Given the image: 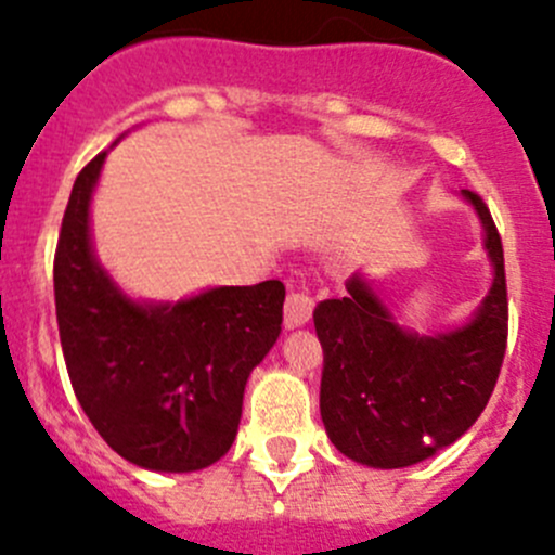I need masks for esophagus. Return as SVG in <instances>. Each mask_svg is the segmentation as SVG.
Here are the masks:
<instances>
[{
	"instance_id": "34e87169",
	"label": "esophagus",
	"mask_w": 555,
	"mask_h": 555,
	"mask_svg": "<svg viewBox=\"0 0 555 555\" xmlns=\"http://www.w3.org/2000/svg\"><path fill=\"white\" fill-rule=\"evenodd\" d=\"M313 313V300L306 293H289L284 300V327L293 330L300 327L311 319Z\"/></svg>"
}]
</instances>
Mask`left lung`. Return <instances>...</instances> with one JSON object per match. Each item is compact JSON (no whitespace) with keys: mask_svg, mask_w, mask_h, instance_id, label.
<instances>
[{"mask_svg":"<svg viewBox=\"0 0 555 555\" xmlns=\"http://www.w3.org/2000/svg\"><path fill=\"white\" fill-rule=\"evenodd\" d=\"M478 215L494 266L489 295L467 324L418 335L397 324L365 273L346 298L322 300L313 327L324 351L319 411L333 446L367 467H411L462 438L483 413L507 346L502 238L489 206L462 190Z\"/></svg>","mask_w":555,"mask_h":555,"instance_id":"left-lung-1","label":"left lung"}]
</instances>
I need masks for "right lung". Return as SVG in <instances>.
Wrapping results in <instances>:
<instances>
[{
    "instance_id": "1",
    "label": "right lung",
    "mask_w": 555,
    "mask_h": 555,
    "mask_svg": "<svg viewBox=\"0 0 555 555\" xmlns=\"http://www.w3.org/2000/svg\"><path fill=\"white\" fill-rule=\"evenodd\" d=\"M106 153L75 179L53 262L72 389L112 451L155 473H193L233 446L244 386L282 333L284 284L133 300L96 260L91 198Z\"/></svg>"
}]
</instances>
